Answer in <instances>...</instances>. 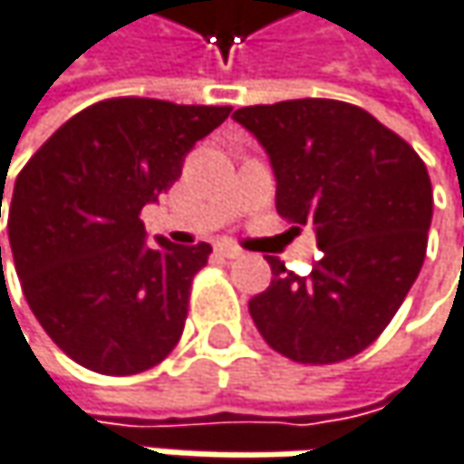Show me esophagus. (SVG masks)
<instances>
[{
    "instance_id": "obj_1",
    "label": "esophagus",
    "mask_w": 464,
    "mask_h": 464,
    "mask_svg": "<svg viewBox=\"0 0 464 464\" xmlns=\"http://www.w3.org/2000/svg\"><path fill=\"white\" fill-rule=\"evenodd\" d=\"M216 250H218V256H224V258H240V256H243V248H237V246H232V243H218Z\"/></svg>"
}]
</instances>
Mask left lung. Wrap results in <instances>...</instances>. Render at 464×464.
<instances>
[{
  "label": "left lung",
  "instance_id": "obj_1",
  "mask_svg": "<svg viewBox=\"0 0 464 464\" xmlns=\"http://www.w3.org/2000/svg\"><path fill=\"white\" fill-rule=\"evenodd\" d=\"M269 152L277 214L314 224L312 275L269 256L272 285L248 312L264 341L298 364H335L375 343L420 275L433 218L422 158L367 111L285 100L235 111Z\"/></svg>",
  "mask_w": 464,
  "mask_h": 464
}]
</instances>
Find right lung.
I'll list each match as a JSON object with an SVG mask.
<instances>
[{
	"instance_id": "1",
	"label": "right lung",
	"mask_w": 464,
	"mask_h": 464,
	"mask_svg": "<svg viewBox=\"0 0 464 464\" xmlns=\"http://www.w3.org/2000/svg\"><path fill=\"white\" fill-rule=\"evenodd\" d=\"M229 111L102 100L68 118L17 174L7 232L20 287L76 364L137 375L179 343L192 277L211 246L158 237L150 248L140 214L182 177L184 155Z\"/></svg>"
}]
</instances>
